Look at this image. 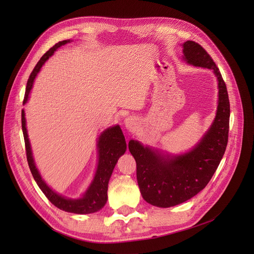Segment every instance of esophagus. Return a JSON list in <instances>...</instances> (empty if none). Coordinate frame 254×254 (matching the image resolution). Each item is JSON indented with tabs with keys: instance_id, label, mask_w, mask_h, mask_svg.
Instances as JSON below:
<instances>
[{
	"instance_id": "esophagus-1",
	"label": "esophagus",
	"mask_w": 254,
	"mask_h": 254,
	"mask_svg": "<svg viewBox=\"0 0 254 254\" xmlns=\"http://www.w3.org/2000/svg\"><path fill=\"white\" fill-rule=\"evenodd\" d=\"M137 119L134 116H127L124 120V125L127 129H134L137 127Z\"/></svg>"
}]
</instances>
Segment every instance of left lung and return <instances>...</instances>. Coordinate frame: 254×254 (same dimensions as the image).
Returning <instances> with one entry per match:
<instances>
[{"instance_id": "1", "label": "left lung", "mask_w": 254, "mask_h": 254, "mask_svg": "<svg viewBox=\"0 0 254 254\" xmlns=\"http://www.w3.org/2000/svg\"><path fill=\"white\" fill-rule=\"evenodd\" d=\"M181 46L186 64L214 73L218 88L217 109L207 131L186 152L171 153L129 140L128 149L137 163L141 194L146 202L159 208L184 203L206 188L219 166L229 138L230 101L219 69L201 45L186 41Z\"/></svg>"}]
</instances>
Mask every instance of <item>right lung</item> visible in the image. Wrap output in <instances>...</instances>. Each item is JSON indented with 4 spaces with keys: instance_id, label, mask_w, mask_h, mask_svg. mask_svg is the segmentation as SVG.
Returning a JSON list of instances; mask_svg holds the SVG:
<instances>
[{
    "instance_id": "obj_1",
    "label": "right lung",
    "mask_w": 254,
    "mask_h": 254,
    "mask_svg": "<svg viewBox=\"0 0 254 254\" xmlns=\"http://www.w3.org/2000/svg\"><path fill=\"white\" fill-rule=\"evenodd\" d=\"M71 42L72 40L69 39L57 43L52 48H50L41 59H40V61L38 62L33 72L30 75L28 83H26L23 105L28 103L30 99V93L33 88L35 79L40 70H41L43 64L47 62V60L50 57L53 56V53L58 50V48ZM21 127L25 143L26 158H28V163L30 170L32 172V175L40 190L43 191V193L46 195L49 201L59 209L65 212L75 213V214H90V213L100 211L106 205L107 199H108L107 190H108V183L115 168V165L117 164L119 157L124 155L127 150L126 139L120 127L118 125L109 127L99 135L97 141L98 163L95 175H93L91 182L89 183L82 195L76 198L64 196L58 193L56 190H53L45 182L41 174H40L33 156L32 146L29 139L28 129H26V119L24 109H22L21 111Z\"/></svg>"
}]
</instances>
